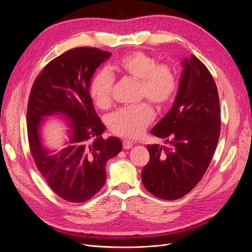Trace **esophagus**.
<instances>
[{
	"label": "esophagus",
	"mask_w": 252,
	"mask_h": 252,
	"mask_svg": "<svg viewBox=\"0 0 252 252\" xmlns=\"http://www.w3.org/2000/svg\"><path fill=\"white\" fill-rule=\"evenodd\" d=\"M123 146H124V149H130V148H133V143H131L130 141H128V140H125L124 142H123Z\"/></svg>",
	"instance_id": "34e87169"
}]
</instances>
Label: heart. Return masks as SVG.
<instances>
[{"instance_id": "1", "label": "heart", "mask_w": 252, "mask_h": 252, "mask_svg": "<svg viewBox=\"0 0 252 252\" xmlns=\"http://www.w3.org/2000/svg\"><path fill=\"white\" fill-rule=\"evenodd\" d=\"M113 70L139 81V98H147L156 107L164 108L174 100L178 81L174 70L166 64H156V60L144 52L126 55L114 66ZM113 77L107 70H101L91 84V96L99 108H108L112 103ZM154 112L148 103L126 107L113 113L108 125L114 134L136 138L143 134L153 119Z\"/></svg>"}]
</instances>
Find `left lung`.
I'll return each instance as SVG.
<instances>
[{"mask_svg":"<svg viewBox=\"0 0 252 252\" xmlns=\"http://www.w3.org/2000/svg\"><path fill=\"white\" fill-rule=\"evenodd\" d=\"M181 64L175 102L151 129L167 146L147 145L150 160L142 170L145 188L164 200L179 199L199 183L220 131V99L213 75L194 55Z\"/></svg>","mask_w":252,"mask_h":252,"instance_id":"obj_1","label":"left lung"}]
</instances>
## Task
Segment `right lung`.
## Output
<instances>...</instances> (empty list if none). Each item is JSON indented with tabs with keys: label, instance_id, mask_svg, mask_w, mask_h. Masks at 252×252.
<instances>
[{
	"label": "right lung",
	"instance_id": "1",
	"mask_svg": "<svg viewBox=\"0 0 252 252\" xmlns=\"http://www.w3.org/2000/svg\"><path fill=\"white\" fill-rule=\"evenodd\" d=\"M111 53L82 47L48 63L32 85L26 121L32 155L50 188L63 199L85 202L105 184L106 162L123 149L116 137L104 140L105 126L90 95L92 77ZM64 119L65 139L60 150L44 144L45 119Z\"/></svg>",
	"mask_w": 252,
	"mask_h": 252
}]
</instances>
